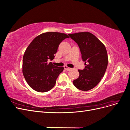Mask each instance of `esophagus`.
Segmentation results:
<instances>
[{
    "label": "esophagus",
    "mask_w": 130,
    "mask_h": 130,
    "mask_svg": "<svg viewBox=\"0 0 130 130\" xmlns=\"http://www.w3.org/2000/svg\"><path fill=\"white\" fill-rule=\"evenodd\" d=\"M64 69H66V70H69V69H71V68L68 67H67V66H64Z\"/></svg>",
    "instance_id": "esophagus-1"
}]
</instances>
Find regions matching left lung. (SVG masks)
Returning a JSON list of instances; mask_svg holds the SVG:
<instances>
[{
	"label": "left lung",
	"mask_w": 130,
	"mask_h": 130,
	"mask_svg": "<svg viewBox=\"0 0 130 130\" xmlns=\"http://www.w3.org/2000/svg\"><path fill=\"white\" fill-rule=\"evenodd\" d=\"M68 35L79 46L82 59L86 65L84 69L78 70L79 76L73 83L77 89L83 91L92 89L99 83L107 69L108 56L105 46L89 32Z\"/></svg>",
	"instance_id": "left-lung-1"
}]
</instances>
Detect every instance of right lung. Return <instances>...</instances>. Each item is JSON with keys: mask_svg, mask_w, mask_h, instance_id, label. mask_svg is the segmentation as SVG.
Segmentation results:
<instances>
[{"mask_svg": "<svg viewBox=\"0 0 130 130\" xmlns=\"http://www.w3.org/2000/svg\"><path fill=\"white\" fill-rule=\"evenodd\" d=\"M66 38L69 36L63 33H43L27 46L23 58L22 72L27 84L34 90L46 92L54 87L64 68L54 66L48 61L53 60L59 44Z\"/></svg>", "mask_w": 130, "mask_h": 130, "instance_id": "1", "label": "right lung"}]
</instances>
